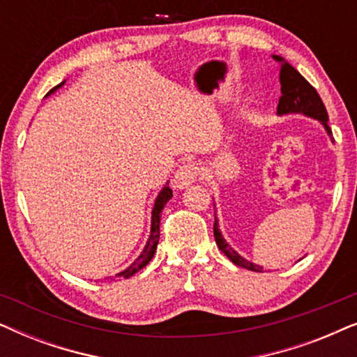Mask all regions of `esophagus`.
<instances>
[{"label":"esophagus","mask_w":357,"mask_h":357,"mask_svg":"<svg viewBox=\"0 0 357 357\" xmlns=\"http://www.w3.org/2000/svg\"><path fill=\"white\" fill-rule=\"evenodd\" d=\"M198 175H199V169L195 164L187 162L180 165L178 170L174 175V188H178V190L187 188L188 185H192L195 180L198 178Z\"/></svg>","instance_id":"34e87169"}]
</instances>
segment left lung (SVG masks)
<instances>
[{
	"mask_svg": "<svg viewBox=\"0 0 357 357\" xmlns=\"http://www.w3.org/2000/svg\"><path fill=\"white\" fill-rule=\"evenodd\" d=\"M273 58H275L276 61H280L281 65V71H280L281 97H280V104H278V114L280 115L304 114L307 116H312V119L321 121L325 126L326 133L331 136V128L328 126V123H326V121H328V114H326L324 102H321L319 92L315 91V87L312 86L310 82L296 70V68H292L284 58L278 55H275ZM213 231H214V238H216L219 250H221L224 255L234 263V265L245 268V270H250V271L263 270L261 266L253 265L252 261H248L243 257L238 255V253L234 250L226 241H224L222 234L219 231L216 214H214Z\"/></svg>",
	"mask_w": 357,
	"mask_h": 357,
	"instance_id": "8db88e82",
	"label": "left lung"
}]
</instances>
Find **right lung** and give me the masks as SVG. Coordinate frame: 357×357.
Instances as JSON below:
<instances>
[{"label": "right lung", "instance_id": "right-lung-1", "mask_svg": "<svg viewBox=\"0 0 357 357\" xmlns=\"http://www.w3.org/2000/svg\"><path fill=\"white\" fill-rule=\"evenodd\" d=\"M63 84H65V81L61 82V84H58L56 87H53V91H56L58 87H61ZM48 92V94H50ZM172 198V190H170L167 185L160 190V193L158 195V198H155V203H154V208H153V221H151V236L148 238V243H146L144 250L141 252V255L136 258V260L131 263V265L126 268V270H123L121 273H119V278H130L133 276L135 273H138L139 270H143V268L148 265V263L151 261V258L154 257V252L155 248H158V243H159V236H160V231H159V226H160V213H162L164 209V204L169 202V199Z\"/></svg>", "mask_w": 357, "mask_h": 357}]
</instances>
